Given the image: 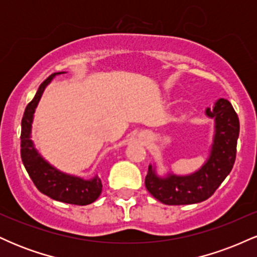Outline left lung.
<instances>
[{
	"mask_svg": "<svg viewBox=\"0 0 257 257\" xmlns=\"http://www.w3.org/2000/svg\"><path fill=\"white\" fill-rule=\"evenodd\" d=\"M206 116L215 119V135L210 155L204 166L186 176L169 174L159 178L155 168L149 166L145 186L150 193L167 205L200 203L214 194L231 173L237 153L239 119L226 99H219L213 108H206Z\"/></svg>",
	"mask_w": 257,
	"mask_h": 257,
	"instance_id": "8db88e82",
	"label": "left lung"
}]
</instances>
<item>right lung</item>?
<instances>
[{"label": "right lung", "instance_id": "right-lung-1", "mask_svg": "<svg viewBox=\"0 0 257 257\" xmlns=\"http://www.w3.org/2000/svg\"><path fill=\"white\" fill-rule=\"evenodd\" d=\"M59 73L63 72L53 73L48 78L44 79L38 88L35 98L26 106L22 119L20 155H22L26 172L40 192L59 202L75 205H87L95 202L101 193V180L98 176L90 180H83L77 176L59 172L57 168L52 167L48 162L41 157L30 139L35 108L42 96L44 88L52 81L53 77Z\"/></svg>", "mask_w": 257, "mask_h": 257}]
</instances>
